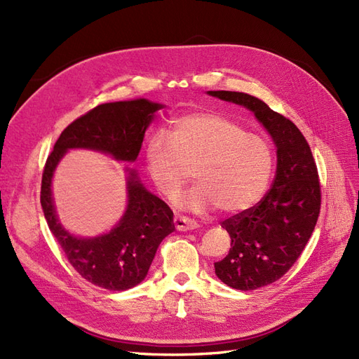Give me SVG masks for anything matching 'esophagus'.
Listing matches in <instances>:
<instances>
[{
    "instance_id": "1",
    "label": "esophagus",
    "mask_w": 359,
    "mask_h": 359,
    "mask_svg": "<svg viewBox=\"0 0 359 359\" xmlns=\"http://www.w3.org/2000/svg\"><path fill=\"white\" fill-rule=\"evenodd\" d=\"M173 224H175L177 231H180V232L193 231L198 227L196 222L190 220V219H187V217H182V215H175V219H173Z\"/></svg>"
}]
</instances>
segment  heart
<instances>
[{"label": "heart", "mask_w": 359, "mask_h": 359, "mask_svg": "<svg viewBox=\"0 0 359 359\" xmlns=\"http://www.w3.org/2000/svg\"><path fill=\"white\" fill-rule=\"evenodd\" d=\"M145 163L151 181L169 201L193 172L196 186L178 201L181 208L203 212L215 206L223 214H238L264 196L274 157L264 137L247 133L235 119L198 111L173 119L169 136H151Z\"/></svg>", "instance_id": "obj_1"}]
</instances>
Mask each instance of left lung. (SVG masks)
<instances>
[{"label": "left lung", "instance_id": "obj_1", "mask_svg": "<svg viewBox=\"0 0 359 359\" xmlns=\"http://www.w3.org/2000/svg\"><path fill=\"white\" fill-rule=\"evenodd\" d=\"M208 94L255 112L277 147L273 186L252 208L222 222L231 250L214 264L224 285L255 290L283 277L310 240L322 199L316 161L299 128L257 97L236 91Z\"/></svg>", "mask_w": 359, "mask_h": 359}]
</instances>
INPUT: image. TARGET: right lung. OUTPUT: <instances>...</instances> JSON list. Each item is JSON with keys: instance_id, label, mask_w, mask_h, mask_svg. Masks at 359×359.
Returning a JSON list of instances; mask_svg holds the SVG:
<instances>
[{"instance_id": "1", "label": "right lung", "mask_w": 359, "mask_h": 359, "mask_svg": "<svg viewBox=\"0 0 359 359\" xmlns=\"http://www.w3.org/2000/svg\"><path fill=\"white\" fill-rule=\"evenodd\" d=\"M161 107L145 99L99 104L62 130L43 169L40 203L50 232L70 265L90 283L107 290H127L147 277L160 243L175 229L173 212L132 170L127 180V210L114 229L95 238L73 236L60 224L53 208V170L70 148L95 149L115 160L135 161L145 130Z\"/></svg>"}]
</instances>
